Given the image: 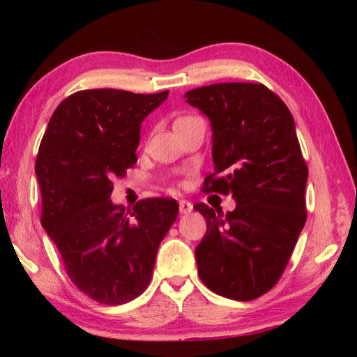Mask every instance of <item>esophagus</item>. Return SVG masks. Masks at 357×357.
I'll return each instance as SVG.
<instances>
[{
	"instance_id": "obj_1",
	"label": "esophagus",
	"mask_w": 357,
	"mask_h": 357,
	"mask_svg": "<svg viewBox=\"0 0 357 357\" xmlns=\"http://www.w3.org/2000/svg\"><path fill=\"white\" fill-rule=\"evenodd\" d=\"M192 209H193V206H192L190 202L179 200V213H181V214H189Z\"/></svg>"
}]
</instances>
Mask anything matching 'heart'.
<instances>
[{
    "label": "heart",
    "instance_id": "heart-1",
    "mask_svg": "<svg viewBox=\"0 0 357 357\" xmlns=\"http://www.w3.org/2000/svg\"><path fill=\"white\" fill-rule=\"evenodd\" d=\"M187 118H190V116H184V118H179V119H176V121H183V119H187Z\"/></svg>",
    "mask_w": 357,
    "mask_h": 357
}]
</instances>
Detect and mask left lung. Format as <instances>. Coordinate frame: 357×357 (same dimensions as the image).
Listing matches in <instances>:
<instances>
[{"instance_id":"left-lung-1","label":"left lung","mask_w":357,"mask_h":357,"mask_svg":"<svg viewBox=\"0 0 357 357\" xmlns=\"http://www.w3.org/2000/svg\"><path fill=\"white\" fill-rule=\"evenodd\" d=\"M184 98L213 128L214 173L204 192L236 202L227 214L193 206L208 225L195 249L198 274L223 298L257 299L279 282L307 219L309 170L293 114L261 83H215Z\"/></svg>"}]
</instances>
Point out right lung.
Returning a JSON list of instances; mask_svg holds the SVG:
<instances>
[{"label": "right lung", "instance_id": "add662e5", "mask_svg": "<svg viewBox=\"0 0 357 357\" xmlns=\"http://www.w3.org/2000/svg\"><path fill=\"white\" fill-rule=\"evenodd\" d=\"M167 98L84 89L58 105L42 137L40 223L74 285L100 304H126L148 288L157 249L178 217L173 198L140 200L129 216L110 200L112 179L135 165L143 119Z\"/></svg>", "mask_w": 357, "mask_h": 357}]
</instances>
